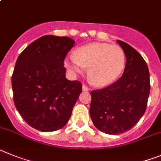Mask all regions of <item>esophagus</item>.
Here are the masks:
<instances>
[{
  "mask_svg": "<svg viewBox=\"0 0 161 161\" xmlns=\"http://www.w3.org/2000/svg\"><path fill=\"white\" fill-rule=\"evenodd\" d=\"M82 90L84 91V92H87V91L90 90V88H89L87 86H86V85L83 84V85H82Z\"/></svg>",
  "mask_w": 161,
  "mask_h": 161,
  "instance_id": "1",
  "label": "esophagus"
}]
</instances>
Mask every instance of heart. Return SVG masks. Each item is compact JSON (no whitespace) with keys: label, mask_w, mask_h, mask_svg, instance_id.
<instances>
[{"label":"heart","mask_w":161,"mask_h":161,"mask_svg":"<svg viewBox=\"0 0 161 161\" xmlns=\"http://www.w3.org/2000/svg\"><path fill=\"white\" fill-rule=\"evenodd\" d=\"M65 65L75 74L89 67L88 76L93 84L109 85L117 80L125 66V54L120 46L107 43H92L76 49L65 60Z\"/></svg>","instance_id":"obj_1"}]
</instances>
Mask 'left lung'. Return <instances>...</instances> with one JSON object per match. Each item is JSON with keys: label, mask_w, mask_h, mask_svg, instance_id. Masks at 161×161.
I'll use <instances>...</instances> for the list:
<instances>
[{"label": "left lung", "mask_w": 161, "mask_h": 161, "mask_svg": "<svg viewBox=\"0 0 161 161\" xmlns=\"http://www.w3.org/2000/svg\"><path fill=\"white\" fill-rule=\"evenodd\" d=\"M125 54V70L115 82L92 91L90 116L99 130L120 135L136 125L144 114L150 93V76L142 56L125 42L117 40Z\"/></svg>", "instance_id": "8db88e82"}]
</instances>
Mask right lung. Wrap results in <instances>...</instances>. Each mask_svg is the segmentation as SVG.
<instances>
[{
    "label": "right lung",
    "instance_id": "right-lung-1",
    "mask_svg": "<svg viewBox=\"0 0 161 161\" xmlns=\"http://www.w3.org/2000/svg\"><path fill=\"white\" fill-rule=\"evenodd\" d=\"M75 44L66 36H44L19 56L12 75L14 102L29 125L51 132L66 125L82 83L65 78L64 61Z\"/></svg>",
    "mask_w": 161,
    "mask_h": 161
}]
</instances>
